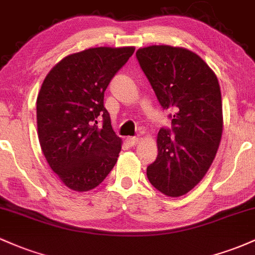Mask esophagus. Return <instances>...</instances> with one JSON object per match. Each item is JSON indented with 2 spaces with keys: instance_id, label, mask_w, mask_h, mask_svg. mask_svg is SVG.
Masks as SVG:
<instances>
[{
  "instance_id": "esophagus-1",
  "label": "esophagus",
  "mask_w": 255,
  "mask_h": 255,
  "mask_svg": "<svg viewBox=\"0 0 255 255\" xmlns=\"http://www.w3.org/2000/svg\"><path fill=\"white\" fill-rule=\"evenodd\" d=\"M126 140H127V142L130 145V146H134V145L138 144L139 138H136V136H128V138L126 139Z\"/></svg>"
}]
</instances>
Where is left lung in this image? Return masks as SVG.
<instances>
[{"mask_svg": "<svg viewBox=\"0 0 255 255\" xmlns=\"http://www.w3.org/2000/svg\"><path fill=\"white\" fill-rule=\"evenodd\" d=\"M136 59L172 127L157 135L158 155L146 175L162 194L185 195L202 180L215 157L223 133L222 93L211 68L191 50L150 46Z\"/></svg>", "mask_w": 255, "mask_h": 255, "instance_id": "obj_1", "label": "left lung"}]
</instances>
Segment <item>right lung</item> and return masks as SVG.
Listing matches in <instances>:
<instances>
[{
  "instance_id": "add662e5",
  "label": "right lung",
  "mask_w": 255,
  "mask_h": 255,
  "mask_svg": "<svg viewBox=\"0 0 255 255\" xmlns=\"http://www.w3.org/2000/svg\"><path fill=\"white\" fill-rule=\"evenodd\" d=\"M134 47H98L68 55L44 78L37 97L41 149L70 189L88 191L114 168L121 139L111 127L104 93ZM102 120L103 128L97 127Z\"/></svg>"
}]
</instances>
